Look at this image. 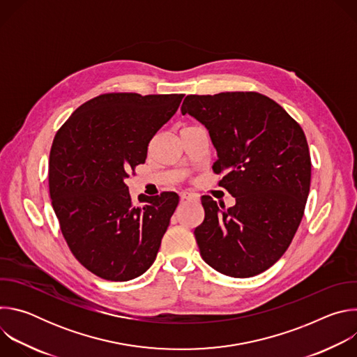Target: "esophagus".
I'll return each mask as SVG.
<instances>
[{"mask_svg":"<svg viewBox=\"0 0 357 357\" xmlns=\"http://www.w3.org/2000/svg\"><path fill=\"white\" fill-rule=\"evenodd\" d=\"M181 199H182V200H189V202L197 200L196 195H193V193H189V192H182V193H181Z\"/></svg>","mask_w":357,"mask_h":357,"instance_id":"esophagus-1","label":"esophagus"}]
</instances>
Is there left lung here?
<instances>
[{
    "label": "left lung",
    "mask_w": 357,
    "mask_h": 357,
    "mask_svg": "<svg viewBox=\"0 0 357 357\" xmlns=\"http://www.w3.org/2000/svg\"><path fill=\"white\" fill-rule=\"evenodd\" d=\"M182 114L209 131L223 174L220 186L236 197L226 209L202 196L205 220L195 229L200 256L216 271L247 278L275 264L302 220L311 185V157L299 124L267 96L227 91L186 96Z\"/></svg>",
    "instance_id": "left-lung-1"
}]
</instances>
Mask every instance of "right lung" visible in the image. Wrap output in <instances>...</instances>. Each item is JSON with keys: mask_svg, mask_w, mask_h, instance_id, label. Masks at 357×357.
Segmentation results:
<instances>
[{"mask_svg": "<svg viewBox=\"0 0 357 357\" xmlns=\"http://www.w3.org/2000/svg\"><path fill=\"white\" fill-rule=\"evenodd\" d=\"M183 94L109 93L73 112L49 155V193L77 261L100 278L128 281L155 261L179 196L139 195L126 179L148 144L176 113Z\"/></svg>", "mask_w": 357, "mask_h": 357, "instance_id": "add662e5", "label": "right lung"}]
</instances>
